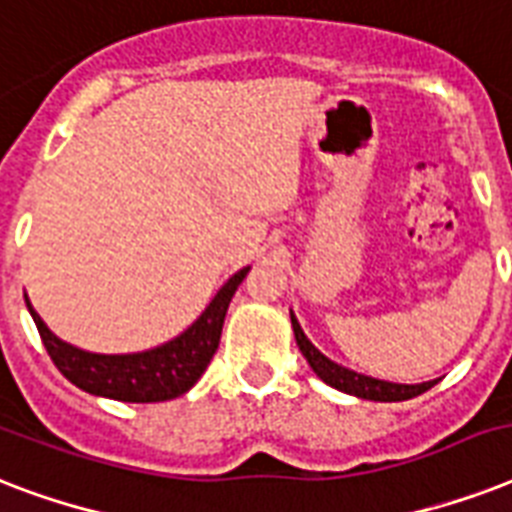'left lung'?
Instances as JSON below:
<instances>
[{
  "mask_svg": "<svg viewBox=\"0 0 512 512\" xmlns=\"http://www.w3.org/2000/svg\"><path fill=\"white\" fill-rule=\"evenodd\" d=\"M292 329H295V340L303 350V356L308 358V364L316 374H319L321 380L332 385V388L342 390V393H350V396L358 398H369V401H409V398L420 396L425 390H430L436 385L433 382H422V385H398V382H385V380H374V377H366V374L350 372L345 366L335 364V361H329L324 353L313 348L311 340L305 337V332L297 324L295 313H292Z\"/></svg>",
  "mask_w": 512,
  "mask_h": 512,
  "instance_id": "1",
  "label": "left lung"
}]
</instances>
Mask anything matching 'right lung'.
<instances>
[{
    "mask_svg": "<svg viewBox=\"0 0 512 512\" xmlns=\"http://www.w3.org/2000/svg\"><path fill=\"white\" fill-rule=\"evenodd\" d=\"M247 271L249 268H244L231 276L228 284L217 292L215 300L209 303L207 311L201 313V319L191 329H185L183 335L162 348L132 353V356H98V353L74 348L52 335L50 329L44 327V321L36 316L34 308L26 305L34 316L52 364L58 366L60 374L74 382L76 388L87 390L92 396L127 401V404H156V401L183 396L204 374L220 345V332H223L233 292L239 289Z\"/></svg>",
    "mask_w": 512,
    "mask_h": 512,
    "instance_id": "obj_1",
    "label": "right lung"
}]
</instances>
